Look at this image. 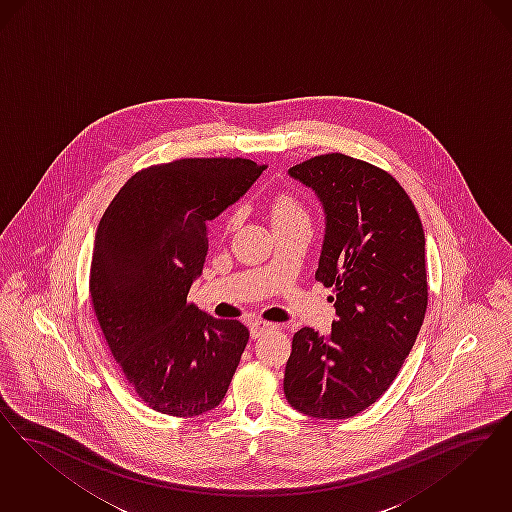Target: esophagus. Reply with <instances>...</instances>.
<instances>
[{
    "label": "esophagus",
    "mask_w": 512,
    "mask_h": 512,
    "mask_svg": "<svg viewBox=\"0 0 512 512\" xmlns=\"http://www.w3.org/2000/svg\"><path fill=\"white\" fill-rule=\"evenodd\" d=\"M271 329H275V325H273V323H267V321H254V323L250 325V336H252V338H260L262 334L267 333V331H271Z\"/></svg>",
    "instance_id": "esophagus-1"
}]
</instances>
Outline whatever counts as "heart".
Returning <instances> with one entry per match:
<instances>
[{
	"label": "heart",
	"mask_w": 512,
	"mask_h": 512,
	"mask_svg": "<svg viewBox=\"0 0 512 512\" xmlns=\"http://www.w3.org/2000/svg\"><path fill=\"white\" fill-rule=\"evenodd\" d=\"M269 212H271L273 225H277V223L308 222V212H306L304 204L289 193L277 195L271 202ZM237 222H239V216L231 214L225 222V231H231L237 225Z\"/></svg>",
	"instance_id": "1"
}]
</instances>
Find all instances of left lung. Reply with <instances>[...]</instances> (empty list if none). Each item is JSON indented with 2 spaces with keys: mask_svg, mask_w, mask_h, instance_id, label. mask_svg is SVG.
<instances>
[{
  "mask_svg": "<svg viewBox=\"0 0 512 512\" xmlns=\"http://www.w3.org/2000/svg\"><path fill=\"white\" fill-rule=\"evenodd\" d=\"M325 210L315 279L331 287L329 334L300 329L285 367L290 405L315 419H348L390 388L409 356L428 304L424 231L400 183L342 153L289 170Z\"/></svg>",
  "mask_w": 512,
  "mask_h": 512,
  "instance_id": "left-lung-1",
  "label": "left lung"
}]
</instances>
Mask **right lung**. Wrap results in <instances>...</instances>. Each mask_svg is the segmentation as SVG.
Segmentation results:
<instances>
[{
    "label": "right lung",
    "instance_id": "obj_1",
    "mask_svg": "<svg viewBox=\"0 0 512 512\" xmlns=\"http://www.w3.org/2000/svg\"><path fill=\"white\" fill-rule=\"evenodd\" d=\"M266 170L248 158H181L137 172L105 210L91 258V304L135 394L172 417L223 400L248 342L237 319L187 302L208 252L206 222Z\"/></svg>",
    "mask_w": 512,
    "mask_h": 512
}]
</instances>
